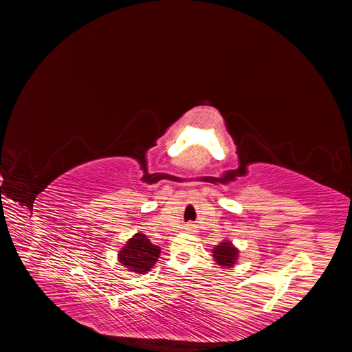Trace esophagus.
Wrapping results in <instances>:
<instances>
[{"mask_svg":"<svg viewBox=\"0 0 352 352\" xmlns=\"http://www.w3.org/2000/svg\"><path fill=\"white\" fill-rule=\"evenodd\" d=\"M195 229V226L194 225H186V230H189V232H192Z\"/></svg>","mask_w":352,"mask_h":352,"instance_id":"esophagus-1","label":"esophagus"}]
</instances>
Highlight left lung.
Returning a JSON list of instances; mask_svg holds the SVG:
<instances>
[{
    "label": "left lung",
    "mask_w": 352,
    "mask_h": 352,
    "mask_svg": "<svg viewBox=\"0 0 352 352\" xmlns=\"http://www.w3.org/2000/svg\"><path fill=\"white\" fill-rule=\"evenodd\" d=\"M212 257L223 267H232L238 258V250L230 242H221L212 250Z\"/></svg>",
    "instance_id": "obj_1"
}]
</instances>
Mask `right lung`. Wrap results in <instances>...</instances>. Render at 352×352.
<instances>
[{
    "mask_svg": "<svg viewBox=\"0 0 352 352\" xmlns=\"http://www.w3.org/2000/svg\"><path fill=\"white\" fill-rule=\"evenodd\" d=\"M160 247L151 243L144 233H136L119 252V261L131 272L142 274L150 272L160 257Z\"/></svg>",
    "mask_w": 352,
    "mask_h": 352,
    "instance_id": "obj_1",
    "label": "right lung"
}]
</instances>
